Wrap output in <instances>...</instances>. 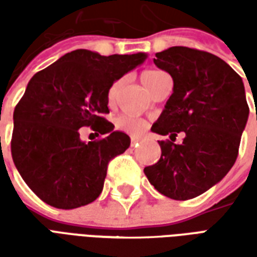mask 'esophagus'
<instances>
[{"mask_svg":"<svg viewBox=\"0 0 257 257\" xmlns=\"http://www.w3.org/2000/svg\"><path fill=\"white\" fill-rule=\"evenodd\" d=\"M140 140H142V138H139V136H132V138H131V142H132V146L136 145V143H139Z\"/></svg>","mask_w":257,"mask_h":257,"instance_id":"obj_1","label":"esophagus"}]
</instances>
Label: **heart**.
<instances>
[{
    "label": "heart",
    "instance_id": "b5f03b06",
    "mask_svg": "<svg viewBox=\"0 0 257 257\" xmlns=\"http://www.w3.org/2000/svg\"><path fill=\"white\" fill-rule=\"evenodd\" d=\"M162 75H165V73H162L160 70H147L142 74V82L146 88L151 90L154 88V85L157 84V81L161 78ZM122 85V79H115L107 92V99L108 103H114L117 99L118 92L121 89ZM114 125L115 128L119 131H123L126 134L131 135H140L146 129V122L142 118L136 117L134 114H121L114 118Z\"/></svg>",
    "mask_w": 257,
    "mask_h": 257
}]
</instances>
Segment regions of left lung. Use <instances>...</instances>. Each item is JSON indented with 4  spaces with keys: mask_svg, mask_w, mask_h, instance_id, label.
Masks as SVG:
<instances>
[{
    "mask_svg": "<svg viewBox=\"0 0 257 257\" xmlns=\"http://www.w3.org/2000/svg\"><path fill=\"white\" fill-rule=\"evenodd\" d=\"M154 63L171 74L173 93L151 131L185 139L158 142L161 158L145 173L165 197L186 201L219 183L237 160L249 115L245 88L224 60L193 48H168Z\"/></svg>",
    "mask_w": 257,
    "mask_h": 257,
    "instance_id": "1",
    "label": "left lung"
}]
</instances>
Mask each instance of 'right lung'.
<instances>
[{
  "mask_svg": "<svg viewBox=\"0 0 257 257\" xmlns=\"http://www.w3.org/2000/svg\"><path fill=\"white\" fill-rule=\"evenodd\" d=\"M146 58L77 49L33 75L15 107L11 151L20 176L44 202L74 209L100 195L108 162L131 145L128 135L103 118L107 92ZM82 126L106 136L85 144Z\"/></svg>",
  "mask_w": 257,
  "mask_h": 257,
  "instance_id": "right-lung-1",
  "label": "right lung"
}]
</instances>
